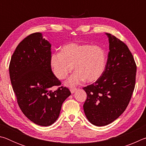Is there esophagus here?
I'll return each instance as SVG.
<instances>
[{
    "label": "esophagus",
    "instance_id": "esophagus-1",
    "mask_svg": "<svg viewBox=\"0 0 146 146\" xmlns=\"http://www.w3.org/2000/svg\"><path fill=\"white\" fill-rule=\"evenodd\" d=\"M76 90H77V89H76V88H70V91H71V93H73L74 92H75V91H76Z\"/></svg>",
    "mask_w": 146,
    "mask_h": 146
}]
</instances>
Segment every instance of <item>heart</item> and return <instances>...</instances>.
<instances>
[{
    "label": "heart",
    "mask_w": 146,
    "mask_h": 146,
    "mask_svg": "<svg viewBox=\"0 0 146 146\" xmlns=\"http://www.w3.org/2000/svg\"><path fill=\"white\" fill-rule=\"evenodd\" d=\"M105 51L98 46L69 44L60 53L53 54L51 65L55 75L62 80L68 76L75 66L76 71L66 82L68 86H76L85 80L93 82L99 78L105 70Z\"/></svg>",
    "instance_id": "1"
}]
</instances>
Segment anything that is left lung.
I'll return each instance as SVG.
<instances>
[{
  "instance_id": "1",
  "label": "left lung",
  "mask_w": 146,
  "mask_h": 146,
  "mask_svg": "<svg viewBox=\"0 0 146 146\" xmlns=\"http://www.w3.org/2000/svg\"><path fill=\"white\" fill-rule=\"evenodd\" d=\"M110 51L105 70L95 82L83 88L87 98L83 108L86 117L97 126L113 122L129 104L134 91L137 65L126 44L106 33Z\"/></svg>"
}]
</instances>
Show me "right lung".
Segmentation results:
<instances>
[{"label": "right lung", "mask_w": 146, "mask_h": 146, "mask_svg": "<svg viewBox=\"0 0 146 146\" xmlns=\"http://www.w3.org/2000/svg\"><path fill=\"white\" fill-rule=\"evenodd\" d=\"M51 44L40 33L23 39L12 55L9 66L12 88L17 103L24 115L31 122L48 126L57 120L62 105L71 95L61 86L51 66Z\"/></svg>", "instance_id": "add662e5"}]
</instances>
